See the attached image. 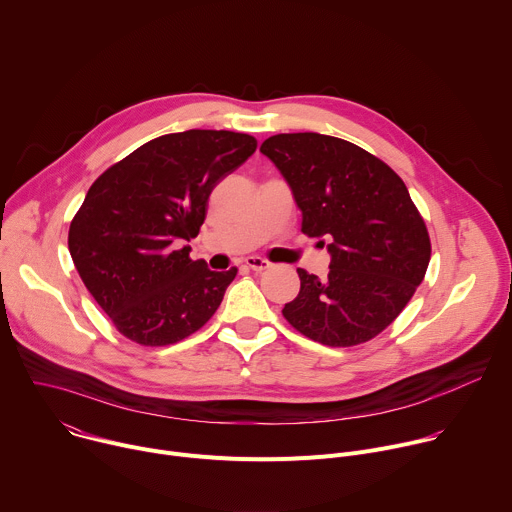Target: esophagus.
Wrapping results in <instances>:
<instances>
[{"label":"esophagus","mask_w":512,"mask_h":512,"mask_svg":"<svg viewBox=\"0 0 512 512\" xmlns=\"http://www.w3.org/2000/svg\"><path fill=\"white\" fill-rule=\"evenodd\" d=\"M269 265H271V263H269L267 259H261V257H247V259H245V267H249V269H253V271H257V273L269 269Z\"/></svg>","instance_id":"obj_1"}]
</instances>
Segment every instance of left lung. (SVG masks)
Masks as SVG:
<instances>
[{
	"instance_id": "8db88e82",
	"label": "left lung",
	"mask_w": 512,
	"mask_h": 512,
	"mask_svg": "<svg viewBox=\"0 0 512 512\" xmlns=\"http://www.w3.org/2000/svg\"><path fill=\"white\" fill-rule=\"evenodd\" d=\"M261 152L294 192L302 233L330 239L328 279L298 269L300 294L283 318L326 346L369 342L409 304L431 257L405 182L377 156L332 135L277 133Z\"/></svg>"
}]
</instances>
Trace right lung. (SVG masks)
<instances>
[{"instance_id":"1","label":"right lung","mask_w":512,"mask_h":512,"mask_svg":"<svg viewBox=\"0 0 512 512\" xmlns=\"http://www.w3.org/2000/svg\"><path fill=\"white\" fill-rule=\"evenodd\" d=\"M257 150L247 133L156 137L107 168L68 229V251L113 326L141 346L176 344L221 306L237 267L210 271L180 247L198 235L212 188Z\"/></svg>"}]
</instances>
